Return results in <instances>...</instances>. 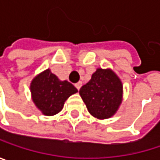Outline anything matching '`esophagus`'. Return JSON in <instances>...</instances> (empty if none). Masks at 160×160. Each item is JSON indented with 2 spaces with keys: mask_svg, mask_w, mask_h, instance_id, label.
Instances as JSON below:
<instances>
[{
  "mask_svg": "<svg viewBox=\"0 0 160 160\" xmlns=\"http://www.w3.org/2000/svg\"><path fill=\"white\" fill-rule=\"evenodd\" d=\"M81 86H82V82H81V81H79L78 83H76V84H75V87H76L78 90H80Z\"/></svg>",
  "mask_w": 160,
  "mask_h": 160,
  "instance_id": "1",
  "label": "esophagus"
}]
</instances>
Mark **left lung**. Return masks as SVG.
Here are the masks:
<instances>
[{
  "label": "left lung",
  "instance_id": "8db88e82",
  "mask_svg": "<svg viewBox=\"0 0 160 160\" xmlns=\"http://www.w3.org/2000/svg\"><path fill=\"white\" fill-rule=\"evenodd\" d=\"M80 95L92 117L107 119L117 113L122 103L123 84L111 68H97L80 88Z\"/></svg>",
  "mask_w": 160,
  "mask_h": 160
}]
</instances>
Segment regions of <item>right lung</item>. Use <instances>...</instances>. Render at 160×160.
<instances>
[{
    "instance_id": "obj_1",
    "label": "right lung",
    "mask_w": 160,
    "mask_h": 160,
    "mask_svg": "<svg viewBox=\"0 0 160 160\" xmlns=\"http://www.w3.org/2000/svg\"><path fill=\"white\" fill-rule=\"evenodd\" d=\"M78 90L68 80L58 79L47 68L36 75L30 82L31 99L44 116H54L64 108L67 99Z\"/></svg>"
}]
</instances>
